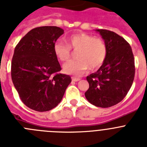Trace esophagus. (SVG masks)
<instances>
[{
	"instance_id": "34e87169",
	"label": "esophagus",
	"mask_w": 147,
	"mask_h": 147,
	"mask_svg": "<svg viewBox=\"0 0 147 147\" xmlns=\"http://www.w3.org/2000/svg\"><path fill=\"white\" fill-rule=\"evenodd\" d=\"M80 80V78H76V77H74L72 76V81L74 82H78Z\"/></svg>"
}]
</instances>
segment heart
I'll return each instance as SVG.
<instances>
[{"instance_id":"b5f03b06","label":"heart","mask_w":147,"mask_h":147,"mask_svg":"<svg viewBox=\"0 0 147 147\" xmlns=\"http://www.w3.org/2000/svg\"><path fill=\"white\" fill-rule=\"evenodd\" d=\"M65 41L67 44L62 40L56 42L54 45V52L59 60L65 62L71 57V49H77L76 53L77 59L69 61L63 66L66 74L80 76L88 67L90 70L100 67L107 59V44L101 37L79 32L67 36Z\"/></svg>"}]
</instances>
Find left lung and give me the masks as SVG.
I'll return each instance as SVG.
<instances>
[{
  "label": "left lung",
  "instance_id": "8db88e82",
  "mask_svg": "<svg viewBox=\"0 0 147 147\" xmlns=\"http://www.w3.org/2000/svg\"><path fill=\"white\" fill-rule=\"evenodd\" d=\"M107 46V59L96 72L87 76L88 102L99 107L117 105L127 96L135 77V59L129 44L116 33L96 29Z\"/></svg>",
  "mask_w": 147,
  "mask_h": 147
}]
</instances>
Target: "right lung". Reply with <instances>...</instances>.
<instances>
[{"instance_id": "1", "label": "right lung", "mask_w": 147, "mask_h": 147, "mask_svg": "<svg viewBox=\"0 0 147 147\" xmlns=\"http://www.w3.org/2000/svg\"><path fill=\"white\" fill-rule=\"evenodd\" d=\"M63 33L57 26L37 27L15 49L11 80L23 104L35 111L57 107L71 82L68 75L58 74L62 68L54 52V45Z\"/></svg>"}]
</instances>
